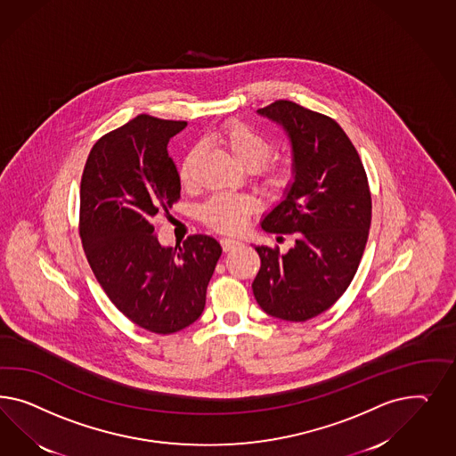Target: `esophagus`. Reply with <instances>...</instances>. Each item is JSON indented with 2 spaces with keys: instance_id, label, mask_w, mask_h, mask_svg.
<instances>
[{
  "instance_id": "obj_1",
  "label": "esophagus",
  "mask_w": 456,
  "mask_h": 456,
  "mask_svg": "<svg viewBox=\"0 0 456 456\" xmlns=\"http://www.w3.org/2000/svg\"><path fill=\"white\" fill-rule=\"evenodd\" d=\"M221 246L225 252H229V250H232V248H239L240 246V242L239 240H235V239H222Z\"/></svg>"
}]
</instances>
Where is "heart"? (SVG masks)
<instances>
[{
	"label": "heart",
	"mask_w": 456,
	"mask_h": 456,
	"mask_svg": "<svg viewBox=\"0 0 456 456\" xmlns=\"http://www.w3.org/2000/svg\"><path fill=\"white\" fill-rule=\"evenodd\" d=\"M216 142L229 153L235 162L244 168H252L263 191L269 195H282L296 179V166L292 159H279L264 163L273 152V140L259 130L244 122H227L216 134ZM195 151H189L179 166V179L182 185L191 182ZM256 210V200L248 195L235 193H216L200 208V217L208 227L219 232H239L252 212Z\"/></svg>",
	"instance_id": "1"
}]
</instances>
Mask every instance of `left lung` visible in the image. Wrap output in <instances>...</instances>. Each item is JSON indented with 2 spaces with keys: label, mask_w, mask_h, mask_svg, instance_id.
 I'll list each match as a JSON object with an SVG mask.
<instances>
[{
  "label": "left lung",
  "mask_w": 456,
  "mask_h": 456,
  "mask_svg": "<svg viewBox=\"0 0 456 456\" xmlns=\"http://www.w3.org/2000/svg\"><path fill=\"white\" fill-rule=\"evenodd\" d=\"M281 125L292 147L296 179L264 216L265 232L296 234L294 246H256L261 269L252 282L264 313L303 322L328 311L358 271L371 225V192L362 162L331 117L289 100L259 109Z\"/></svg>",
  "instance_id": "left-lung-1"
}]
</instances>
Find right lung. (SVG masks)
I'll use <instances>...</instances> for the list:
<instances>
[{"label": "right lung", "mask_w": 456, "mask_h": 456, "mask_svg": "<svg viewBox=\"0 0 456 456\" xmlns=\"http://www.w3.org/2000/svg\"><path fill=\"white\" fill-rule=\"evenodd\" d=\"M187 122L138 115L94 145L80 183V237L88 264L115 307L140 328L172 334L200 318L221 257L210 235L164 248L153 229L180 199L167 143Z\"/></svg>", "instance_id": "right-lung-1"}]
</instances>
